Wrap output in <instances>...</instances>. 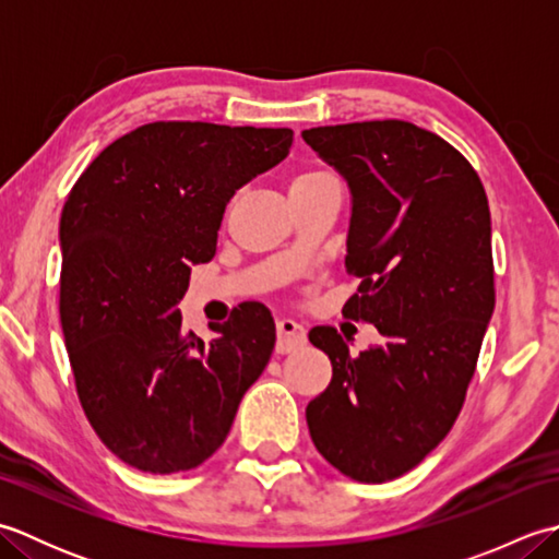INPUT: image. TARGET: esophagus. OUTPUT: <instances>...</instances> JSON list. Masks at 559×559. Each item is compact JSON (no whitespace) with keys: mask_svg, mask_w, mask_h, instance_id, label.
<instances>
[{"mask_svg":"<svg viewBox=\"0 0 559 559\" xmlns=\"http://www.w3.org/2000/svg\"><path fill=\"white\" fill-rule=\"evenodd\" d=\"M276 353H290V350H298L307 343V331L300 322H295V319L283 317L276 322Z\"/></svg>","mask_w":559,"mask_h":559,"instance_id":"34e87169","label":"esophagus"}]
</instances>
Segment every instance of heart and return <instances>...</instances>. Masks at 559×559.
<instances>
[{"mask_svg":"<svg viewBox=\"0 0 559 559\" xmlns=\"http://www.w3.org/2000/svg\"><path fill=\"white\" fill-rule=\"evenodd\" d=\"M322 175H326V173H319V170H310V173H302V175H298V177H295V180L290 182V187H295V185H305V182H312V180H317V177H322Z\"/></svg>","mask_w":559,"mask_h":559,"instance_id":"1","label":"heart"}]
</instances>
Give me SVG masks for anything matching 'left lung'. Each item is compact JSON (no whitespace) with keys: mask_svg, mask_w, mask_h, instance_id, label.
<instances>
[{"mask_svg":"<svg viewBox=\"0 0 559 559\" xmlns=\"http://www.w3.org/2000/svg\"><path fill=\"white\" fill-rule=\"evenodd\" d=\"M350 189L343 314L377 326L358 358L314 326L334 377L305 415L331 466L386 483L418 466L456 423L495 310L490 206L478 173L427 129L374 120L305 129Z\"/></svg>","mask_w":559,"mask_h":559,"instance_id":"left-lung-1","label":"left lung"}]
</instances>
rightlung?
Instances as JSON below:
<instances>
[{
	"instance_id": "1",
	"label": "right lung",
	"mask_w": 559,
	"mask_h": 559,
	"mask_svg": "<svg viewBox=\"0 0 559 559\" xmlns=\"http://www.w3.org/2000/svg\"><path fill=\"white\" fill-rule=\"evenodd\" d=\"M293 129L151 122L98 153L59 221V319L93 430L144 473L197 468L230 432L276 324L242 302L204 343L177 302L216 254L233 194L288 156Z\"/></svg>"
}]
</instances>
